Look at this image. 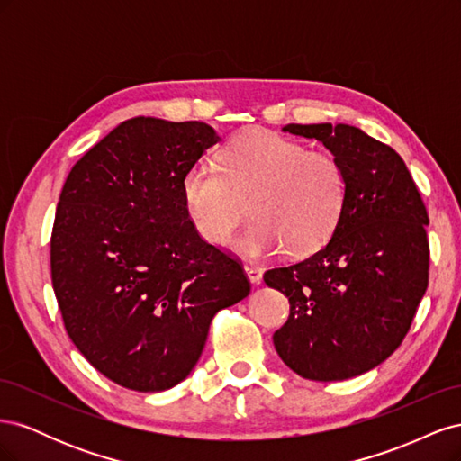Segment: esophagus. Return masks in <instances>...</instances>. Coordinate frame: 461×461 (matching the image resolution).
Wrapping results in <instances>:
<instances>
[{
    "instance_id": "esophagus-1",
    "label": "esophagus",
    "mask_w": 461,
    "mask_h": 461,
    "mask_svg": "<svg viewBox=\"0 0 461 461\" xmlns=\"http://www.w3.org/2000/svg\"><path fill=\"white\" fill-rule=\"evenodd\" d=\"M244 271H246V275H248V278H249V283H254V285H259V283H261L263 269L259 267V265L246 263V265H244Z\"/></svg>"
}]
</instances>
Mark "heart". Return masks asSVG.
<instances>
[{"mask_svg": "<svg viewBox=\"0 0 461 461\" xmlns=\"http://www.w3.org/2000/svg\"><path fill=\"white\" fill-rule=\"evenodd\" d=\"M180 188L190 225L213 246L230 239L249 202L256 221L234 240V249L258 258L283 248L290 256H308L323 246L342 217L348 183L330 153L252 131L222 148L219 169L190 167Z\"/></svg>", "mask_w": 461, "mask_h": 461, "instance_id": "obj_1", "label": "heart"}]
</instances>
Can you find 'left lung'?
<instances>
[{
  "mask_svg": "<svg viewBox=\"0 0 461 461\" xmlns=\"http://www.w3.org/2000/svg\"><path fill=\"white\" fill-rule=\"evenodd\" d=\"M315 138L346 173V203L330 240L263 275L290 302L273 344L310 381H344L393 354L429 283L427 209L398 153L350 124H286Z\"/></svg>",
  "mask_w": 461,
  "mask_h": 461,
  "instance_id": "8db88e82",
  "label": "left lung"
}]
</instances>
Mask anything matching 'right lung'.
Returning a JSON list of instances; mask_svg holds the SVG:
<instances>
[{"label": "right lung", "mask_w": 461, "mask_h": 461, "mask_svg": "<svg viewBox=\"0 0 461 461\" xmlns=\"http://www.w3.org/2000/svg\"><path fill=\"white\" fill-rule=\"evenodd\" d=\"M219 142L205 122L134 117L61 190L51 283L68 339L113 383L161 393L198 364L213 315L244 300L242 265L194 230L183 176Z\"/></svg>", "instance_id": "1"}]
</instances>
